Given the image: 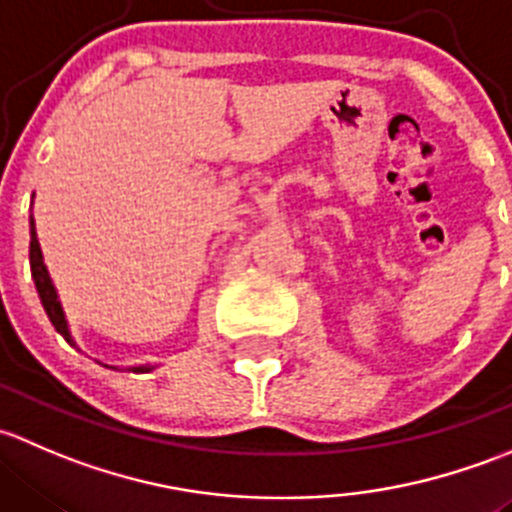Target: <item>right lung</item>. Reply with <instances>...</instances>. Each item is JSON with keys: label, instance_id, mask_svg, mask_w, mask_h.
<instances>
[{"label": "right lung", "instance_id": "obj_1", "mask_svg": "<svg viewBox=\"0 0 512 512\" xmlns=\"http://www.w3.org/2000/svg\"><path fill=\"white\" fill-rule=\"evenodd\" d=\"M29 231H31L29 263H31V278H34L36 293H39L41 305H44L46 315H49V320H51V325H54V328H56V333H59L63 340L71 342V345L76 347V340H73L71 328H68L66 313H63V305H61V300H59V291H56L54 281H51L49 268H46V263H44V254H41L39 236H36L34 217H29ZM100 365H103V362H100ZM103 367H110V370H118V367H115V365H103ZM150 370H155V367H152V365L128 367V372H150Z\"/></svg>", "mask_w": 512, "mask_h": 512}]
</instances>
